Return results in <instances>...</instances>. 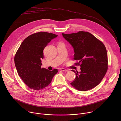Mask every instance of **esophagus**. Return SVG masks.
Masks as SVG:
<instances>
[{"label":"esophagus","mask_w":121,"mask_h":121,"mask_svg":"<svg viewBox=\"0 0 121 121\" xmlns=\"http://www.w3.org/2000/svg\"><path fill=\"white\" fill-rule=\"evenodd\" d=\"M60 70H61V71H65V72H68V70L65 69V68H60Z\"/></svg>","instance_id":"obj_1"}]
</instances>
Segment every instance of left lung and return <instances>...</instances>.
<instances>
[{
    "mask_svg": "<svg viewBox=\"0 0 121 121\" xmlns=\"http://www.w3.org/2000/svg\"><path fill=\"white\" fill-rule=\"evenodd\" d=\"M74 50V59L78 60L81 71L72 70L76 78L71 85L80 91L95 87L104 78L108 69V57L105 46L92 34L86 31L62 33Z\"/></svg>",
    "mask_w": 121,
    "mask_h": 121,
    "instance_id": "1",
    "label": "left lung"
}]
</instances>
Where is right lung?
<instances>
[{
    "label": "right lung",
    "instance_id": "add662e5",
    "mask_svg": "<svg viewBox=\"0 0 121 121\" xmlns=\"http://www.w3.org/2000/svg\"><path fill=\"white\" fill-rule=\"evenodd\" d=\"M57 36L46 32L32 34L24 40L17 51L14 57L16 69L30 88L36 91L44 89L58 72L56 69L50 71L41 68L44 48Z\"/></svg>",
    "mask_w": 121,
    "mask_h": 121
}]
</instances>
